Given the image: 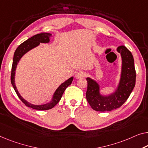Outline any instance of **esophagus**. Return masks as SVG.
Returning <instances> with one entry per match:
<instances>
[{
  "label": "esophagus",
  "mask_w": 148,
  "mask_h": 148,
  "mask_svg": "<svg viewBox=\"0 0 148 148\" xmlns=\"http://www.w3.org/2000/svg\"><path fill=\"white\" fill-rule=\"evenodd\" d=\"M85 72L84 71H82V70H80V71H78L75 74V78L76 79H80L83 78V77L85 76Z\"/></svg>",
  "instance_id": "esophagus-1"
}]
</instances>
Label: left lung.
Wrapping results in <instances>:
<instances>
[{
	"mask_svg": "<svg viewBox=\"0 0 148 148\" xmlns=\"http://www.w3.org/2000/svg\"><path fill=\"white\" fill-rule=\"evenodd\" d=\"M116 51L120 54L122 65L120 78L113 92L102 94L98 82L90 77L86 78L88 88L86 96L90 106L96 111H112L120 108L127 100L135 86L136 75L132 53L124 46H118Z\"/></svg>",
	"mask_w": 148,
	"mask_h": 148,
	"instance_id": "obj_1",
	"label": "left lung"
}]
</instances>
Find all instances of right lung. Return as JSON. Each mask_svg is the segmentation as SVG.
Returning <instances> with one entry per match:
<instances>
[{
    "mask_svg": "<svg viewBox=\"0 0 148 148\" xmlns=\"http://www.w3.org/2000/svg\"><path fill=\"white\" fill-rule=\"evenodd\" d=\"M52 35L50 33H40V34H36L34 36H32L31 38H28L27 40L24 42L21 45L18 46V47L15 50L14 57H13V62L12 66V72H11V84H12L13 88L16 92V94L18 96V98L21 99L26 106L31 108L38 110H47L52 108L54 107L57 103H58L59 101L62 96V94L66 88L72 84V82L73 80L74 77H70L69 79L66 80L64 82L62 83L59 86L58 88L55 90V92L53 94L51 99L49 102L47 103H44V104H33L28 101H26L25 98L20 94L19 92L18 91L17 88L15 84V74H16V70L19 61L22 58L24 55L26 54L30 50H32L33 48L37 47L40 45V43H48L50 42V38Z\"/></svg>",
    "mask_w": 148,
    "mask_h": 148,
    "instance_id": "obj_1",
    "label": "right lung"
}]
</instances>
